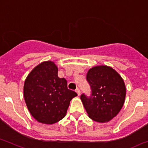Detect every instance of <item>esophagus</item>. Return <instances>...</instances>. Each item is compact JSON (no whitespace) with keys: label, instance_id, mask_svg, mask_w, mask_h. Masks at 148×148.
I'll use <instances>...</instances> for the list:
<instances>
[{"label":"esophagus","instance_id":"34e87169","mask_svg":"<svg viewBox=\"0 0 148 148\" xmlns=\"http://www.w3.org/2000/svg\"><path fill=\"white\" fill-rule=\"evenodd\" d=\"M75 92H77L78 95H80V94H81V90H80L79 88H76V89H75Z\"/></svg>","mask_w":148,"mask_h":148}]
</instances>
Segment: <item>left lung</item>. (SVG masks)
<instances>
[{
    "label": "left lung",
    "instance_id": "8db88e82",
    "mask_svg": "<svg viewBox=\"0 0 148 148\" xmlns=\"http://www.w3.org/2000/svg\"><path fill=\"white\" fill-rule=\"evenodd\" d=\"M91 95H81V101L92 120L110 121L121 110L125 98V86L122 77L108 66H97L86 74Z\"/></svg>",
    "mask_w": 148,
    "mask_h": 148
}]
</instances>
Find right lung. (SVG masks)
Here are the masks:
<instances>
[{
    "label": "right lung",
    "mask_w": 148,
    "mask_h": 148,
    "mask_svg": "<svg viewBox=\"0 0 148 148\" xmlns=\"http://www.w3.org/2000/svg\"><path fill=\"white\" fill-rule=\"evenodd\" d=\"M24 98L28 109L38 122L53 124L64 118L70 102L77 96L67 88L64 78L58 77V68L53 62L37 65L24 84Z\"/></svg>",
    "instance_id": "1"
}]
</instances>
